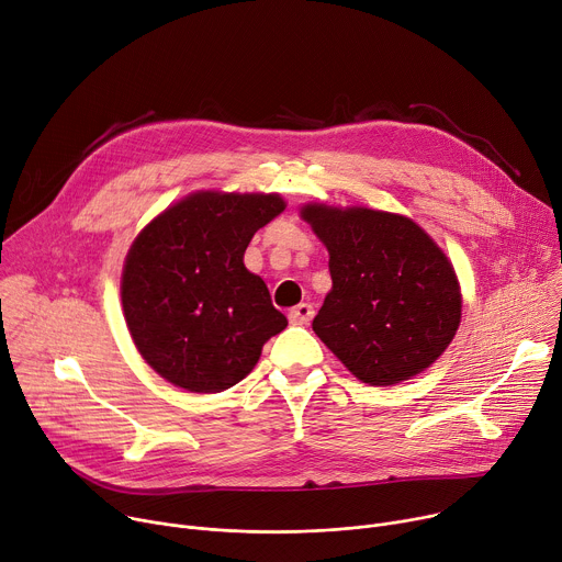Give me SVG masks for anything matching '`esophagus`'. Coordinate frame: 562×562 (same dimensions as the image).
Wrapping results in <instances>:
<instances>
[{
    "label": "esophagus",
    "instance_id": "34e87169",
    "mask_svg": "<svg viewBox=\"0 0 562 562\" xmlns=\"http://www.w3.org/2000/svg\"><path fill=\"white\" fill-rule=\"evenodd\" d=\"M314 304H310V302H300V304H295V307L289 312V321L293 323V325H310L312 323V318H314Z\"/></svg>",
    "mask_w": 562,
    "mask_h": 562
}]
</instances>
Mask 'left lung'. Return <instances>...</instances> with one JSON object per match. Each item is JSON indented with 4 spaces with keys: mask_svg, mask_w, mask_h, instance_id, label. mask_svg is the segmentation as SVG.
Wrapping results in <instances>:
<instances>
[{
    "mask_svg": "<svg viewBox=\"0 0 562 562\" xmlns=\"http://www.w3.org/2000/svg\"><path fill=\"white\" fill-rule=\"evenodd\" d=\"M329 250L331 291L316 336L363 383L394 385L430 368L462 321L452 265L413 220L307 203L300 211Z\"/></svg>",
    "mask_w": 562,
    "mask_h": 562,
    "instance_id": "1",
    "label": "left lung"
}]
</instances>
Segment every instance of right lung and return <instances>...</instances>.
I'll return each instance as SVG.
<instances>
[{
  "label": "right lung",
  "mask_w": 562,
  "mask_h": 562,
  "mask_svg": "<svg viewBox=\"0 0 562 562\" xmlns=\"http://www.w3.org/2000/svg\"><path fill=\"white\" fill-rule=\"evenodd\" d=\"M284 211L280 194L194 192L134 239L123 314L145 363L188 392H222L286 327L260 276L244 267L252 235Z\"/></svg>",
  "instance_id": "obj_1"
}]
</instances>
